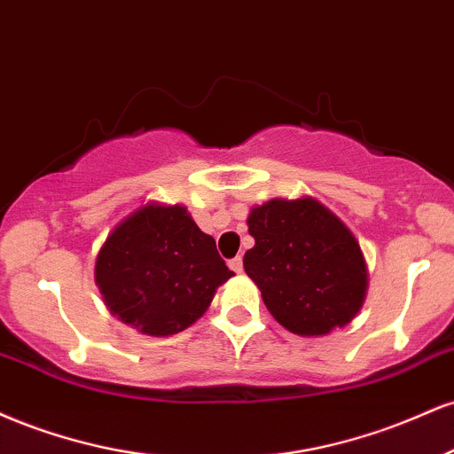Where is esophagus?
Segmentation results:
<instances>
[{
    "instance_id": "obj_1",
    "label": "esophagus",
    "mask_w": 454,
    "mask_h": 454,
    "mask_svg": "<svg viewBox=\"0 0 454 454\" xmlns=\"http://www.w3.org/2000/svg\"><path fill=\"white\" fill-rule=\"evenodd\" d=\"M229 268H231L233 271H236V274H242V270H244L242 257H236V259H231V261H229Z\"/></svg>"
}]
</instances>
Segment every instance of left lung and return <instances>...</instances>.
<instances>
[{
	"mask_svg": "<svg viewBox=\"0 0 454 454\" xmlns=\"http://www.w3.org/2000/svg\"><path fill=\"white\" fill-rule=\"evenodd\" d=\"M247 225L254 247L244 270L282 327L314 338L359 314L370 282L364 250L329 207L314 197H276L250 207Z\"/></svg>",
	"mask_w": 454,
	"mask_h": 454,
	"instance_id": "obj_1",
	"label": "left lung"
}]
</instances>
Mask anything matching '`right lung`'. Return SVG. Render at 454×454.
Masks as SVG:
<instances>
[{
	"instance_id": "1",
	"label": "right lung",
	"mask_w": 454,
	"mask_h": 454,
	"mask_svg": "<svg viewBox=\"0 0 454 454\" xmlns=\"http://www.w3.org/2000/svg\"><path fill=\"white\" fill-rule=\"evenodd\" d=\"M231 276L215 238L180 204L151 201L133 210L108 233L95 259V285L108 310L154 338L200 321Z\"/></svg>"
}]
</instances>
